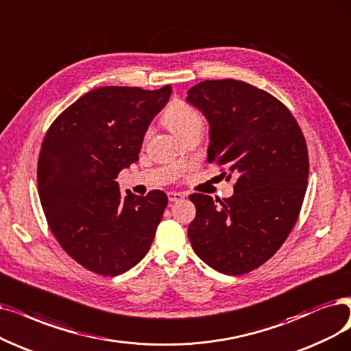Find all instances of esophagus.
<instances>
[{"label":"esophagus","mask_w":351,"mask_h":351,"mask_svg":"<svg viewBox=\"0 0 351 351\" xmlns=\"http://www.w3.org/2000/svg\"><path fill=\"white\" fill-rule=\"evenodd\" d=\"M167 195H168V200H170V202H178L181 199H184V194L178 193V191H168Z\"/></svg>","instance_id":"34e87169"}]
</instances>
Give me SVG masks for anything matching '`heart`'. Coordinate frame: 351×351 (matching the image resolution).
<instances>
[{
  "label": "heart",
  "instance_id": "b5f03b06",
  "mask_svg": "<svg viewBox=\"0 0 351 351\" xmlns=\"http://www.w3.org/2000/svg\"><path fill=\"white\" fill-rule=\"evenodd\" d=\"M162 119L167 127L181 138L187 132L203 127V119L199 112L183 101H174L168 106Z\"/></svg>",
  "mask_w": 351,
  "mask_h": 351
}]
</instances>
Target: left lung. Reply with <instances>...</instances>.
I'll return each mask as SVG.
<instances>
[{
	"instance_id": "left-lung-1",
	"label": "left lung",
	"mask_w": 351,
	"mask_h": 351,
	"mask_svg": "<svg viewBox=\"0 0 351 351\" xmlns=\"http://www.w3.org/2000/svg\"><path fill=\"white\" fill-rule=\"evenodd\" d=\"M187 102L210 125L207 161L236 178L232 197L194 193L190 243L203 262L226 275L259 268L295 226L310 171L305 138L289 109L242 80H204Z\"/></svg>"
}]
</instances>
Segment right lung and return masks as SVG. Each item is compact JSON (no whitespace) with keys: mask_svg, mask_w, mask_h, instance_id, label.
<instances>
[{"mask_svg":"<svg viewBox=\"0 0 351 351\" xmlns=\"http://www.w3.org/2000/svg\"><path fill=\"white\" fill-rule=\"evenodd\" d=\"M170 95V85L93 89L54 119L41 144L37 189L49 228L66 254L95 274L131 269L156 236L167 194L122 197L115 178L138 161L148 125Z\"/></svg>","mask_w":351,"mask_h":351,"instance_id":"1","label":"right lung"}]
</instances>
